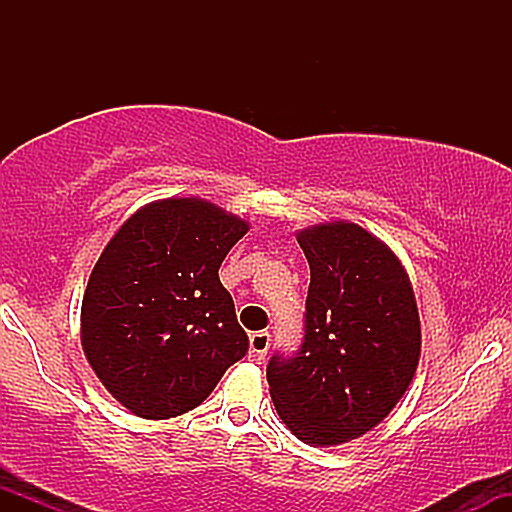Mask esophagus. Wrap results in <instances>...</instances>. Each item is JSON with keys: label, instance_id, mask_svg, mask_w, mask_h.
<instances>
[{"label": "esophagus", "instance_id": "obj_1", "mask_svg": "<svg viewBox=\"0 0 512 512\" xmlns=\"http://www.w3.org/2000/svg\"><path fill=\"white\" fill-rule=\"evenodd\" d=\"M269 342H272V339H269V332H252L250 334V358L252 361H257V363L264 361V356H267V351H269Z\"/></svg>", "mask_w": 512, "mask_h": 512}]
</instances>
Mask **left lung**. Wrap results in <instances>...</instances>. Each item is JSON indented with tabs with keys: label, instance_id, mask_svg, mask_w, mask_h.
Returning a JSON list of instances; mask_svg holds the SVG:
<instances>
[{
	"label": "left lung",
	"instance_id": "obj_1",
	"mask_svg": "<svg viewBox=\"0 0 512 512\" xmlns=\"http://www.w3.org/2000/svg\"><path fill=\"white\" fill-rule=\"evenodd\" d=\"M298 245L310 264L305 337L272 356L269 395L293 436L330 448L395 409L419 366L421 322L402 262L366 228L317 223Z\"/></svg>",
	"mask_w": 512,
	"mask_h": 512
}]
</instances>
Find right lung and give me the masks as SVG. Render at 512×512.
<instances>
[{
  "label": "right lung",
  "instance_id": "right-lung-1",
  "mask_svg": "<svg viewBox=\"0 0 512 512\" xmlns=\"http://www.w3.org/2000/svg\"><path fill=\"white\" fill-rule=\"evenodd\" d=\"M248 221L199 197L146 204L117 228L88 276L81 346L93 373L142 419L199 407L248 354L219 267Z\"/></svg>",
  "mask_w": 512,
  "mask_h": 512
}]
</instances>
